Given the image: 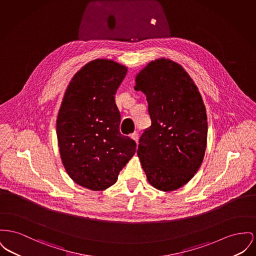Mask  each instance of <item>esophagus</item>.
<instances>
[{
    "instance_id": "34e87169",
    "label": "esophagus",
    "mask_w": 256,
    "mask_h": 256,
    "mask_svg": "<svg viewBox=\"0 0 256 256\" xmlns=\"http://www.w3.org/2000/svg\"><path fill=\"white\" fill-rule=\"evenodd\" d=\"M130 137H132V139H134V140H136V143L138 142V139H139V134H138V132H134V134H130Z\"/></svg>"
}]
</instances>
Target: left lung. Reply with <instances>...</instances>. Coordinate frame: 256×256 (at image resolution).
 Segmentation results:
<instances>
[{"label":"left lung","instance_id":"left-lung-1","mask_svg":"<svg viewBox=\"0 0 256 256\" xmlns=\"http://www.w3.org/2000/svg\"><path fill=\"white\" fill-rule=\"evenodd\" d=\"M136 90L146 94L152 124L139 139L137 154L150 184L178 190L202 164L208 124L201 94L179 64L160 59L136 76Z\"/></svg>","mask_w":256,"mask_h":256}]
</instances>
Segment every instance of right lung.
Returning a JSON list of instances; mask_svg holds the SVG:
<instances>
[{
    "label": "right lung",
    "mask_w": 256,
    "mask_h": 256,
    "mask_svg": "<svg viewBox=\"0 0 256 256\" xmlns=\"http://www.w3.org/2000/svg\"><path fill=\"white\" fill-rule=\"evenodd\" d=\"M126 70L113 60L87 64L70 81L58 114L62 164L76 184L92 190L114 184L136 154V141L120 132V111L115 104Z\"/></svg>",
    "instance_id": "right-lung-1"
}]
</instances>
